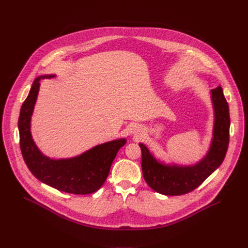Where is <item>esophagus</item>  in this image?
I'll return each instance as SVG.
<instances>
[{"instance_id":"esophagus-1","label":"esophagus","mask_w":248,"mask_h":248,"mask_svg":"<svg viewBox=\"0 0 248 248\" xmlns=\"http://www.w3.org/2000/svg\"><path fill=\"white\" fill-rule=\"evenodd\" d=\"M134 130H135V132H138V130H139V128H138V127H136V128H135V129H134Z\"/></svg>"}]
</instances>
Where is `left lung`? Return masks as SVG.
<instances>
[{
	"mask_svg": "<svg viewBox=\"0 0 248 248\" xmlns=\"http://www.w3.org/2000/svg\"><path fill=\"white\" fill-rule=\"evenodd\" d=\"M214 110V124L212 139L207 153L195 164H166L156 158L148 147L139 143L142 153L141 168L147 185L164 195H182L198 187L223 163L228 146L230 131L229 105L223 89L218 86L210 91Z\"/></svg>",
	"mask_w": 248,
	"mask_h": 248,
	"instance_id": "obj_1",
	"label": "left lung"
}]
</instances>
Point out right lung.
<instances>
[{"instance_id": "right-lung-1", "label": "right lung", "mask_w": 248, "mask_h": 248, "mask_svg": "<svg viewBox=\"0 0 248 248\" xmlns=\"http://www.w3.org/2000/svg\"><path fill=\"white\" fill-rule=\"evenodd\" d=\"M54 78L56 75H44L35 78L21 106L18 119L21 153L29 170L41 183L67 193L90 194L105 183L112 163L120 148L126 143V139L119 138L98 144L72 158L53 159L44 155L33 140L31 117L39 93L40 80Z\"/></svg>"}]
</instances>
